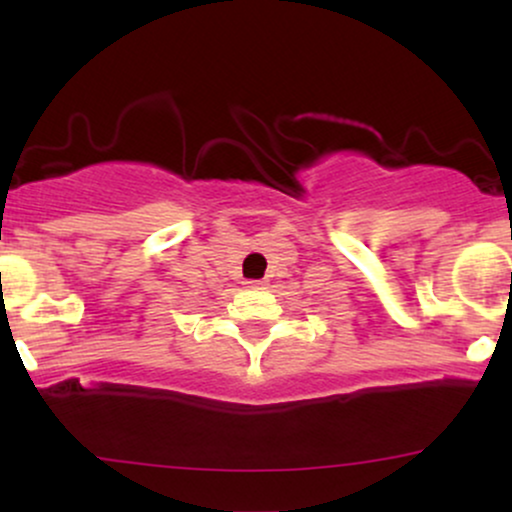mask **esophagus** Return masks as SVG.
<instances>
[{
	"mask_svg": "<svg viewBox=\"0 0 512 512\" xmlns=\"http://www.w3.org/2000/svg\"><path fill=\"white\" fill-rule=\"evenodd\" d=\"M248 289H264V281H245Z\"/></svg>",
	"mask_w": 512,
	"mask_h": 512,
	"instance_id": "obj_1",
	"label": "esophagus"
}]
</instances>
